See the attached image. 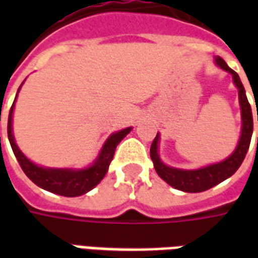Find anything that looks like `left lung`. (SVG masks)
<instances>
[{
  "instance_id": "1",
  "label": "left lung",
  "mask_w": 258,
  "mask_h": 258,
  "mask_svg": "<svg viewBox=\"0 0 258 258\" xmlns=\"http://www.w3.org/2000/svg\"><path fill=\"white\" fill-rule=\"evenodd\" d=\"M217 64L224 70H227L228 73L232 74L233 83L238 87L239 90V102H240V110H242V135L236 146V149L231 156L225 159L224 162L211 164L207 167L199 168V170H179V168L168 167L166 164H163L160 157L157 155V142H159V134L155 137V140L152 142L151 146V159L155 166L156 173L159 177L164 179L168 185H171L173 188L184 192H203L216 186L217 184L222 182L224 179L229 178L235 171L240 167V164L246 157V153L249 151L250 141H251V134H253V114H251V107L247 101V96L244 92L243 84L239 79L236 72H233L229 68L225 60L221 58L216 59ZM257 121H258V112H257ZM258 140V138H257ZM258 144V141H257Z\"/></svg>"
}]
</instances>
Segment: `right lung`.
Returning a JSON list of instances; mask_svg holds the SVG:
<instances>
[{"label":"right lung","mask_w":258,"mask_h":258,"mask_svg":"<svg viewBox=\"0 0 258 258\" xmlns=\"http://www.w3.org/2000/svg\"><path fill=\"white\" fill-rule=\"evenodd\" d=\"M14 106L15 102L11 106L8 116V138L20 167L25 171L26 175L34 184L38 185L40 188L49 190L52 194L68 196V198H74V196L87 194L88 190H91L94 186H96L101 182L102 178L105 177V174L109 170V164L112 162L116 146L131 131V127H128V128H124L121 131H118V133H114V134L110 135L109 140L105 142V145L102 148L96 162L91 167L84 168V170L44 168L40 167V166H36L34 163H31L19 151V148L15 144L14 134H12V112H14Z\"/></svg>","instance_id":"1"}]
</instances>
